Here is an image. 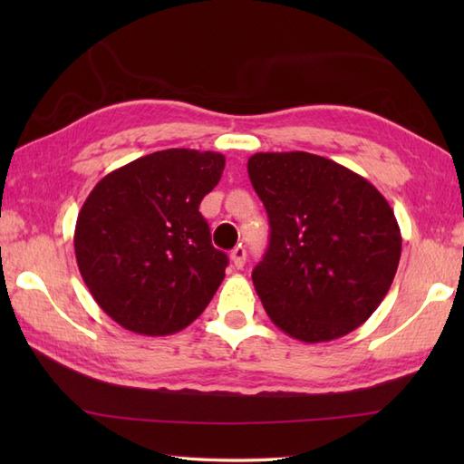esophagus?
Instances as JSON below:
<instances>
[{"label": "esophagus", "instance_id": "obj_1", "mask_svg": "<svg viewBox=\"0 0 464 464\" xmlns=\"http://www.w3.org/2000/svg\"><path fill=\"white\" fill-rule=\"evenodd\" d=\"M245 259H247V251H245L243 245H239V247H235V249L231 251V263H233L237 269L243 267Z\"/></svg>", "mask_w": 464, "mask_h": 464}]
</instances>
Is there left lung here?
<instances>
[{
	"label": "left lung",
	"mask_w": 464,
	"mask_h": 464,
	"mask_svg": "<svg viewBox=\"0 0 464 464\" xmlns=\"http://www.w3.org/2000/svg\"><path fill=\"white\" fill-rule=\"evenodd\" d=\"M249 179L271 239L253 269L265 311L289 337L324 343L377 311L401 259V229L377 187L327 157L255 153Z\"/></svg>",
	"instance_id": "obj_1"
}]
</instances>
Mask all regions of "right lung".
<instances>
[{
  "label": "right lung",
  "instance_id": "obj_1",
  "mask_svg": "<svg viewBox=\"0 0 464 464\" xmlns=\"http://www.w3.org/2000/svg\"><path fill=\"white\" fill-rule=\"evenodd\" d=\"M225 157L165 150L107 173L75 223V259L95 303L123 329L165 337L205 311L229 259L199 203Z\"/></svg>",
  "mask_w": 464,
  "mask_h": 464
}]
</instances>
